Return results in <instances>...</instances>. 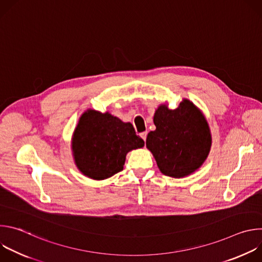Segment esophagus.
<instances>
[{
  "label": "esophagus",
  "instance_id": "1",
  "mask_svg": "<svg viewBox=\"0 0 262 262\" xmlns=\"http://www.w3.org/2000/svg\"><path fill=\"white\" fill-rule=\"evenodd\" d=\"M140 136H141V138L144 140V141H146V137H147V132H143V133H141L140 134Z\"/></svg>",
  "mask_w": 262,
  "mask_h": 262
}]
</instances>
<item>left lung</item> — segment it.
I'll return each instance as SVG.
<instances>
[{"label": "left lung", "instance_id": "left-lung-1", "mask_svg": "<svg viewBox=\"0 0 262 262\" xmlns=\"http://www.w3.org/2000/svg\"><path fill=\"white\" fill-rule=\"evenodd\" d=\"M154 122L157 129L148 134L146 146L163 174L183 177L203 164L211 136L206 119L193 102L183 99L174 110L161 105Z\"/></svg>", "mask_w": 262, "mask_h": 262}]
</instances>
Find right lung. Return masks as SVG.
Listing matches in <instances>:
<instances>
[{
    "instance_id": "add662e5",
    "label": "right lung",
    "mask_w": 262,
    "mask_h": 262,
    "mask_svg": "<svg viewBox=\"0 0 262 262\" xmlns=\"http://www.w3.org/2000/svg\"><path fill=\"white\" fill-rule=\"evenodd\" d=\"M144 146L134 126L108 113L88 110L72 138L74 161L80 171L96 180L123 170L126 154Z\"/></svg>"
}]
</instances>
